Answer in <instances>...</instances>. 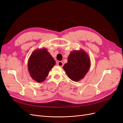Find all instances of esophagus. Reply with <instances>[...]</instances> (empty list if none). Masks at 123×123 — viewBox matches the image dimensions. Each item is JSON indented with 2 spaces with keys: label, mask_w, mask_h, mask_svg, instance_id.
Listing matches in <instances>:
<instances>
[{
  "label": "esophagus",
  "mask_w": 123,
  "mask_h": 123,
  "mask_svg": "<svg viewBox=\"0 0 123 123\" xmlns=\"http://www.w3.org/2000/svg\"><path fill=\"white\" fill-rule=\"evenodd\" d=\"M57 65L59 67H62L63 66V65H64V63H63L62 62H61V61H59L57 63Z\"/></svg>",
  "instance_id": "1"
}]
</instances>
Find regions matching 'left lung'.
Listing matches in <instances>:
<instances>
[{"label": "left lung", "instance_id": "obj_1", "mask_svg": "<svg viewBox=\"0 0 123 123\" xmlns=\"http://www.w3.org/2000/svg\"><path fill=\"white\" fill-rule=\"evenodd\" d=\"M91 65L90 59L84 50H73L68 57V62L63 69L69 79L74 81L82 80L88 72Z\"/></svg>", "mask_w": 123, "mask_h": 123}]
</instances>
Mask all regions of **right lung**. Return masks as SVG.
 Here are the masks:
<instances>
[{
    "label": "right lung",
    "mask_w": 123,
    "mask_h": 123,
    "mask_svg": "<svg viewBox=\"0 0 123 123\" xmlns=\"http://www.w3.org/2000/svg\"><path fill=\"white\" fill-rule=\"evenodd\" d=\"M55 61L46 48L36 49L30 56L28 68L32 79L38 83L46 80Z\"/></svg>",
    "instance_id": "1"
}]
</instances>
